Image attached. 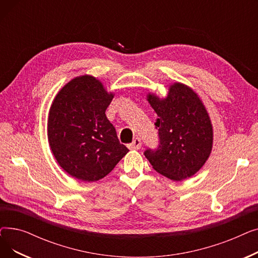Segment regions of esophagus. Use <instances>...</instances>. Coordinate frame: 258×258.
I'll return each instance as SVG.
<instances>
[{
    "label": "esophagus",
    "mask_w": 258,
    "mask_h": 258,
    "mask_svg": "<svg viewBox=\"0 0 258 258\" xmlns=\"http://www.w3.org/2000/svg\"><path fill=\"white\" fill-rule=\"evenodd\" d=\"M141 146H142V142H141V140L139 138H136L128 145V147L131 148V150H140Z\"/></svg>",
    "instance_id": "obj_1"
}]
</instances>
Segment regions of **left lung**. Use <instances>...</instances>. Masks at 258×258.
I'll return each mask as SVG.
<instances>
[{"label": "left lung", "mask_w": 258, "mask_h": 258, "mask_svg": "<svg viewBox=\"0 0 258 258\" xmlns=\"http://www.w3.org/2000/svg\"><path fill=\"white\" fill-rule=\"evenodd\" d=\"M167 97L148 94L147 100L158 115L159 145L147 148L144 156L153 168L172 181H182L197 173L210 156L212 124L196 92L177 83L169 87Z\"/></svg>", "instance_id": "left-lung-1"}]
</instances>
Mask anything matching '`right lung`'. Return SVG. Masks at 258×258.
I'll return each instance as SVG.
<instances>
[{"mask_svg":"<svg viewBox=\"0 0 258 258\" xmlns=\"http://www.w3.org/2000/svg\"><path fill=\"white\" fill-rule=\"evenodd\" d=\"M113 97L99 80L84 75L69 81L50 107L51 151L60 167L80 181L104 178L128 152L105 116Z\"/></svg>","mask_w":258,"mask_h":258,"instance_id":"right-lung-1","label":"right lung"}]
</instances>
